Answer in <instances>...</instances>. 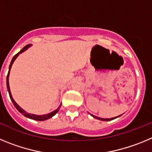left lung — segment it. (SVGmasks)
I'll return each instance as SVG.
<instances>
[{"label": "left lung", "instance_id": "8db88e82", "mask_svg": "<svg viewBox=\"0 0 152 152\" xmlns=\"http://www.w3.org/2000/svg\"><path fill=\"white\" fill-rule=\"evenodd\" d=\"M90 115H91V116H92L94 118H95V119H99V120H102V121H110V120L115 119H116V118H118V117H119V116H122V115H119V116H116V117H113V118H110V119H103V118H100V117H98V116H94V115H92V114H91V113H90Z\"/></svg>", "mask_w": 152, "mask_h": 152}]
</instances>
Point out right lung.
<instances>
[{
    "label": "right lung",
    "instance_id": "right-lung-1",
    "mask_svg": "<svg viewBox=\"0 0 152 152\" xmlns=\"http://www.w3.org/2000/svg\"><path fill=\"white\" fill-rule=\"evenodd\" d=\"M30 46H31V44H29V45H26L25 47H23V49H21V50L20 51V52H19L17 54H16L15 56H13V58H12L11 62H10V66H9V71H8L7 76V91H8V93H9V95H10V100H11L12 103H13L14 107L17 108V110L19 111V112L20 113H22L24 116H26V117H27V118H29V119H34V120H37V121H44V120H46V119H49V118H52V116H55V115H56V114L58 112L60 107H61V103H60L59 107H58L56 110L52 111V112H51V113H49L42 114V115H37V114L29 113L26 112V111L24 110L23 109L21 108V107H20V106H19L17 103H16L15 100H13V96H12V94H11V92H10V85H9V75H10V69H11L12 64H13V63L14 62V61L16 60V58L18 57L19 55L21 54V53H22V52H23L24 51H26V49H27L28 48H29Z\"/></svg>",
    "mask_w": 152,
    "mask_h": 152
}]
</instances>
